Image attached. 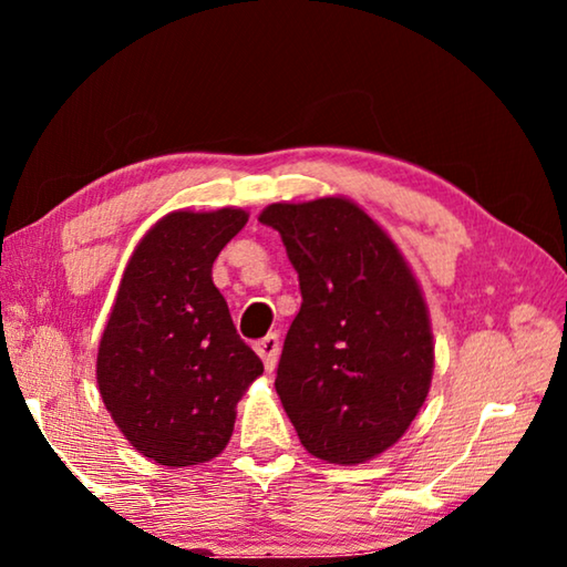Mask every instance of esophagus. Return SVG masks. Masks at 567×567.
<instances>
[{
	"mask_svg": "<svg viewBox=\"0 0 567 567\" xmlns=\"http://www.w3.org/2000/svg\"><path fill=\"white\" fill-rule=\"evenodd\" d=\"M255 350H257V354H260V358H262L265 368L272 370L275 362H277V354H280V334H277V332L265 334L262 340L255 342Z\"/></svg>",
	"mask_w": 567,
	"mask_h": 567,
	"instance_id": "34e87169",
	"label": "esophagus"
}]
</instances>
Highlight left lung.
I'll use <instances>...</instances> for the list:
<instances>
[{"label": "left lung", "instance_id": "8db88e82", "mask_svg": "<svg viewBox=\"0 0 567 567\" xmlns=\"http://www.w3.org/2000/svg\"><path fill=\"white\" fill-rule=\"evenodd\" d=\"M302 305L285 334L275 390L307 453L338 465L398 443L427 398L433 332L392 239L340 197L270 205Z\"/></svg>", "mask_w": 567, "mask_h": 567}]
</instances>
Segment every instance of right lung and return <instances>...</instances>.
<instances>
[{"mask_svg": "<svg viewBox=\"0 0 567 567\" xmlns=\"http://www.w3.org/2000/svg\"><path fill=\"white\" fill-rule=\"evenodd\" d=\"M245 223L233 207L172 213L124 270L100 342V395L124 437L159 465L223 453L237 400L265 370L213 282V262Z\"/></svg>", "mask_w": 567, "mask_h": 567, "instance_id": "1", "label": "right lung"}]
</instances>
